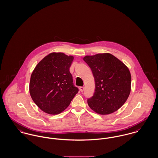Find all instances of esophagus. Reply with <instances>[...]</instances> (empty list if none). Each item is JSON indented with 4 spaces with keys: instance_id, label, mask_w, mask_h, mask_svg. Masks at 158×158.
I'll list each match as a JSON object with an SVG mask.
<instances>
[{
    "instance_id": "esophagus-1",
    "label": "esophagus",
    "mask_w": 158,
    "mask_h": 158,
    "mask_svg": "<svg viewBox=\"0 0 158 158\" xmlns=\"http://www.w3.org/2000/svg\"><path fill=\"white\" fill-rule=\"evenodd\" d=\"M79 89H80V91H81V92H83L84 90V86H81V87L79 88Z\"/></svg>"
}]
</instances>
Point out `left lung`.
Returning a JSON list of instances; mask_svg holds the SVG:
<instances>
[{
  "mask_svg": "<svg viewBox=\"0 0 158 158\" xmlns=\"http://www.w3.org/2000/svg\"><path fill=\"white\" fill-rule=\"evenodd\" d=\"M84 61L91 68L95 79V92L88 100L89 108L100 115L120 109L131 90V74L128 67L109 53L86 55Z\"/></svg>",
  "mask_w": 158,
  "mask_h": 158,
  "instance_id": "left-lung-1",
  "label": "left lung"
}]
</instances>
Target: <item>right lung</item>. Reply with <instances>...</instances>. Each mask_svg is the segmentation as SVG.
<instances>
[{
  "label": "right lung",
  "instance_id": "1",
  "mask_svg": "<svg viewBox=\"0 0 158 158\" xmlns=\"http://www.w3.org/2000/svg\"><path fill=\"white\" fill-rule=\"evenodd\" d=\"M73 60V56L61 52L50 53L38 63L31 74L30 95L44 112L60 114L78 93L69 70Z\"/></svg>",
  "mask_w": 158,
  "mask_h": 158
}]
</instances>
